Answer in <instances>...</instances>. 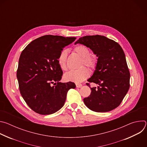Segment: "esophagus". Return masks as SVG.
<instances>
[{"label":"esophagus","instance_id":"1","mask_svg":"<svg viewBox=\"0 0 147 147\" xmlns=\"http://www.w3.org/2000/svg\"><path fill=\"white\" fill-rule=\"evenodd\" d=\"M82 84H78V83H77L76 84V87L77 88H81L82 87Z\"/></svg>","mask_w":147,"mask_h":147}]
</instances>
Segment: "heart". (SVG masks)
Instances as JSON below:
<instances>
[{"instance_id":"1","label":"heart","mask_w":147,"mask_h":147,"mask_svg":"<svg viewBox=\"0 0 147 147\" xmlns=\"http://www.w3.org/2000/svg\"><path fill=\"white\" fill-rule=\"evenodd\" d=\"M74 52L82 58L81 65H85L90 69H94L96 60L94 56L90 55V51L88 48L83 45H78L74 49ZM67 52L66 50H63L60 53L57 58V63L60 68L62 70H66L67 66ZM90 71L85 67H82L78 70H71L64 75V79L67 81H73L80 82L88 77Z\"/></svg>"}]
</instances>
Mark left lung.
Masks as SVG:
<instances>
[{
	"label": "left lung",
	"instance_id": "obj_1",
	"mask_svg": "<svg viewBox=\"0 0 147 147\" xmlns=\"http://www.w3.org/2000/svg\"><path fill=\"white\" fill-rule=\"evenodd\" d=\"M77 44L89 48L98 57L95 70L88 81L98 86L91 88L90 95L83 99L86 107L97 112L116 108L130 87V74L123 49L115 41L99 35L81 37Z\"/></svg>",
	"mask_w": 147,
	"mask_h": 147
}]
</instances>
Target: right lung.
I'll list each match as a JSON object with an SVG mask.
<instances>
[{
  "label": "right lung",
  "mask_w": 147,
  "mask_h": 147,
  "mask_svg": "<svg viewBox=\"0 0 147 147\" xmlns=\"http://www.w3.org/2000/svg\"><path fill=\"white\" fill-rule=\"evenodd\" d=\"M76 39L44 35L32 40L21 53L17 71L19 89L36 113L45 115L56 112L63 107L68 91L76 88L74 82H59L63 71L57 63L63 49Z\"/></svg>",
  "instance_id": "right-lung-1"
}]
</instances>
